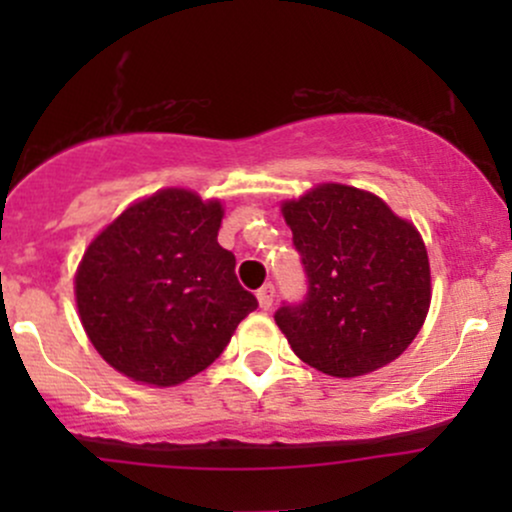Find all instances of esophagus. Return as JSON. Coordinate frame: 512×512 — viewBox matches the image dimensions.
I'll return each instance as SVG.
<instances>
[{"label": "esophagus", "instance_id": "1", "mask_svg": "<svg viewBox=\"0 0 512 512\" xmlns=\"http://www.w3.org/2000/svg\"><path fill=\"white\" fill-rule=\"evenodd\" d=\"M274 296H276V289H274L272 281H269V284H264L262 289L257 291V301H260V308H262V310H269V308H272Z\"/></svg>", "mask_w": 512, "mask_h": 512}]
</instances>
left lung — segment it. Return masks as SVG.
Instances as JSON below:
<instances>
[{"instance_id":"1","label":"left lung","mask_w":512,"mask_h":512,"mask_svg":"<svg viewBox=\"0 0 512 512\" xmlns=\"http://www.w3.org/2000/svg\"><path fill=\"white\" fill-rule=\"evenodd\" d=\"M305 272L303 301L274 313L301 361L334 378L383 368L414 342L431 305L426 245L380 197L320 185L284 204Z\"/></svg>"}]
</instances>
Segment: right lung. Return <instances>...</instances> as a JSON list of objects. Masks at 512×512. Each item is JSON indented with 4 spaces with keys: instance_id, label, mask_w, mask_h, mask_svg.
<instances>
[{
    "instance_id": "obj_1",
    "label": "right lung",
    "mask_w": 512,
    "mask_h": 512,
    "mask_svg": "<svg viewBox=\"0 0 512 512\" xmlns=\"http://www.w3.org/2000/svg\"><path fill=\"white\" fill-rule=\"evenodd\" d=\"M221 204L161 190L88 245L76 305L98 354L127 378L178 385L216 361L257 308L219 245Z\"/></svg>"
}]
</instances>
